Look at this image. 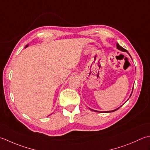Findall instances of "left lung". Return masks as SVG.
Here are the masks:
<instances>
[{"label": "left lung", "instance_id": "left-lung-1", "mask_svg": "<svg viewBox=\"0 0 150 150\" xmlns=\"http://www.w3.org/2000/svg\"><path fill=\"white\" fill-rule=\"evenodd\" d=\"M117 48L119 50H120V51H122V52H126L128 54V55H129V57H131L132 58V57H131V55H129V53H128V51H127L126 50H125L124 48H123V47H122V46H120L119 44L118 43H117ZM134 86V85H133ZM133 88H132V91H133ZM132 93H131V94H130V95H129V97H131V95H132ZM129 99V98H128ZM126 100V101H127ZM121 106H120V107H119L118 108H117V109H115V110H111V111H97V110H92V109H91V108H90V109L91 110H92V111H95V112H99V113H111V112H113V111H116V110H117L118 109H119V108H120Z\"/></svg>", "mask_w": 150, "mask_h": 150}]
</instances>
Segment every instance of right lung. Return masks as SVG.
Listing matches in <instances>:
<instances>
[{
    "instance_id": "right-lung-1",
    "label": "right lung",
    "mask_w": 150,
    "mask_h": 150,
    "mask_svg": "<svg viewBox=\"0 0 150 150\" xmlns=\"http://www.w3.org/2000/svg\"><path fill=\"white\" fill-rule=\"evenodd\" d=\"M28 46H29V44H28V45H26V47H25V48H26V47H27Z\"/></svg>"
}]
</instances>
